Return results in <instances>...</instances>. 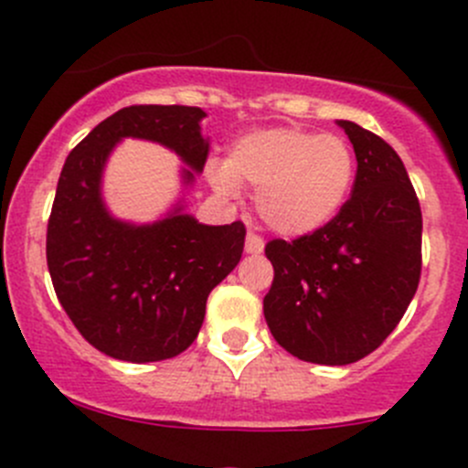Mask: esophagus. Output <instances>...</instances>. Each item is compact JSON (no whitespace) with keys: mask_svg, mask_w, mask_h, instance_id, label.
I'll return each mask as SVG.
<instances>
[{"mask_svg":"<svg viewBox=\"0 0 468 468\" xmlns=\"http://www.w3.org/2000/svg\"><path fill=\"white\" fill-rule=\"evenodd\" d=\"M244 251L251 253V256H258V253L264 251V239L261 238V235L249 233L247 242H244Z\"/></svg>","mask_w":468,"mask_h":468,"instance_id":"esophagus-1","label":"esophagus"}]
</instances>
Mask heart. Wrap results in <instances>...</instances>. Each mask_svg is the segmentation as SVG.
<instances>
[{
	"label": "heart",
	"instance_id": "heart-1",
	"mask_svg": "<svg viewBox=\"0 0 468 468\" xmlns=\"http://www.w3.org/2000/svg\"><path fill=\"white\" fill-rule=\"evenodd\" d=\"M207 178L224 197L238 195L239 186H258L253 201L264 224L303 238L328 226L346 204L356 155L339 135L271 126L233 140L224 163L207 167Z\"/></svg>",
	"mask_w": 468,
	"mask_h": 468
}]
</instances>
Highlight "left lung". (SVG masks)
I'll list each match as a JSON object with an SVG mask.
<instances>
[{
	"mask_svg": "<svg viewBox=\"0 0 468 468\" xmlns=\"http://www.w3.org/2000/svg\"><path fill=\"white\" fill-rule=\"evenodd\" d=\"M357 158L353 195L328 226L264 249L262 301L273 339L313 365L362 360L399 325L421 276V207L403 160L371 131L337 120Z\"/></svg>",
	"mask_w": 468,
	"mask_h": 468,
	"instance_id": "8db88e82",
	"label": "left lung"
}]
</instances>
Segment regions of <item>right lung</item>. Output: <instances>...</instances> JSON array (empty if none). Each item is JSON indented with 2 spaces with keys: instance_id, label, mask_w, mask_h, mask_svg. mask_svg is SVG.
I'll return each instance as SVG.
<instances>
[{
  "instance_id": "1",
  "label": "right lung",
  "mask_w": 468,
  "mask_h": 468,
  "mask_svg": "<svg viewBox=\"0 0 468 468\" xmlns=\"http://www.w3.org/2000/svg\"><path fill=\"white\" fill-rule=\"evenodd\" d=\"M195 106H129L106 117L72 149L47 226V267L79 333L115 360L158 362L199 335L206 301L242 258V221L201 224L186 190L204 172L210 140ZM124 137L149 139L184 163V195L160 220L135 225L102 201V169Z\"/></svg>"
}]
</instances>
